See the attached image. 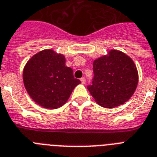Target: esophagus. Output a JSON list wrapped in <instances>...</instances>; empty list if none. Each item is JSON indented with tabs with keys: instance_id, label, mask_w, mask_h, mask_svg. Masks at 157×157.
I'll return each instance as SVG.
<instances>
[{
	"instance_id": "esophagus-1",
	"label": "esophagus",
	"mask_w": 157,
	"mask_h": 157,
	"mask_svg": "<svg viewBox=\"0 0 157 157\" xmlns=\"http://www.w3.org/2000/svg\"><path fill=\"white\" fill-rule=\"evenodd\" d=\"M81 81L82 84H85V81H86V80H85V77H82V78H81Z\"/></svg>"
}]
</instances>
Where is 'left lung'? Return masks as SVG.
<instances>
[{"instance_id": "left-lung-1", "label": "left lung", "mask_w": 157, "mask_h": 157, "mask_svg": "<svg viewBox=\"0 0 157 157\" xmlns=\"http://www.w3.org/2000/svg\"><path fill=\"white\" fill-rule=\"evenodd\" d=\"M94 79L88 90L95 101L105 108L124 104L138 85V71L133 60L123 52L109 51L94 61Z\"/></svg>"}]
</instances>
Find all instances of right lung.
<instances>
[{"mask_svg": "<svg viewBox=\"0 0 157 157\" xmlns=\"http://www.w3.org/2000/svg\"><path fill=\"white\" fill-rule=\"evenodd\" d=\"M23 82L30 98L44 108L57 109L69 98L81 81L65 66V57L43 50L30 59L23 69Z\"/></svg>", "mask_w": 157, "mask_h": 157, "instance_id": "obj_1", "label": "right lung"}]
</instances>
